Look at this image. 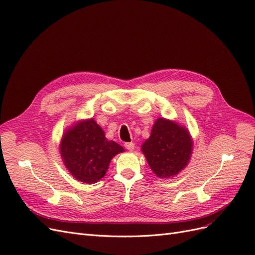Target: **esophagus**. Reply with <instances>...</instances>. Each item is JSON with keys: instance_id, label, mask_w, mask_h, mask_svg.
<instances>
[{"instance_id": "1", "label": "esophagus", "mask_w": 255, "mask_h": 255, "mask_svg": "<svg viewBox=\"0 0 255 255\" xmlns=\"http://www.w3.org/2000/svg\"><path fill=\"white\" fill-rule=\"evenodd\" d=\"M125 146L128 151H133L135 149V143L134 142H127L125 144Z\"/></svg>"}]
</instances>
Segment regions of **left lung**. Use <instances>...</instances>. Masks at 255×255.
Returning <instances> with one entry per match:
<instances>
[{
  "label": "left lung",
  "instance_id": "obj_1",
  "mask_svg": "<svg viewBox=\"0 0 255 255\" xmlns=\"http://www.w3.org/2000/svg\"><path fill=\"white\" fill-rule=\"evenodd\" d=\"M194 141L187 128L166 118H157L142 145L151 170L161 179L179 174L189 163Z\"/></svg>",
  "mask_w": 255,
  "mask_h": 255
}]
</instances>
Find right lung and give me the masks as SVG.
I'll return each mask as SVG.
<instances>
[{"label":"right lung","mask_w":255,"mask_h":255,"mask_svg":"<svg viewBox=\"0 0 255 255\" xmlns=\"http://www.w3.org/2000/svg\"><path fill=\"white\" fill-rule=\"evenodd\" d=\"M59 151L65 167L74 179L94 184L104 177L112 158L125 149L107 139L104 130L91 118L76 122L65 130Z\"/></svg>","instance_id":"obj_1"}]
</instances>
